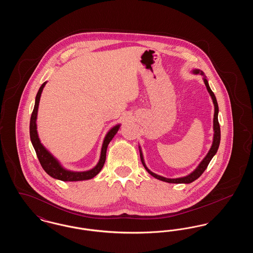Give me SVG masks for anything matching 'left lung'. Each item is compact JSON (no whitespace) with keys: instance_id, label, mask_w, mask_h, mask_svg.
I'll use <instances>...</instances> for the list:
<instances>
[{"instance_id":"8db88e82","label":"left lung","mask_w":253,"mask_h":253,"mask_svg":"<svg viewBox=\"0 0 253 253\" xmlns=\"http://www.w3.org/2000/svg\"><path fill=\"white\" fill-rule=\"evenodd\" d=\"M194 74H203L202 71L200 70H193ZM205 85L210 93V95L212 98V101H213V104H214V118H213V130H214V134H213V142L211 145V150L209 151L208 155L206 156L204 159L202 160V162L199 164V166L197 168L193 170V172L187 176H184V177H180V178H174V179H170V178H166V177H163V176H160V175H157L156 173H154L153 171H151L149 169L146 167L145 165L144 160H143V157H142V154L140 152V158H141V162L144 166V168L146 169V170L151 174L153 175L154 177H156L159 180L164 181V182H168V183H186V184H189V183H192L193 181L196 180L203 172L205 171V169L208 167L210 161L211 160V158L213 157V156L216 154L217 150L219 148V144H220V125H219V122H218V104H217L216 97L214 96L213 92L211 91V89L210 88L209 84H208V81L204 79Z\"/></svg>"}]
</instances>
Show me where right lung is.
<instances>
[{
    "label": "right lung",
    "mask_w": 253,
    "mask_h": 253,
    "mask_svg": "<svg viewBox=\"0 0 253 253\" xmlns=\"http://www.w3.org/2000/svg\"><path fill=\"white\" fill-rule=\"evenodd\" d=\"M45 84L46 83H43L42 86L40 87L39 91H38L35 106L33 109L32 115H31L30 127H29L30 139H31L32 145L35 149L38 159H39L42 169L53 178H56V179L61 181H80L91 179L94 176H96V174L100 171V169L103 167V165L105 163V160H106L107 147H108L110 141L112 140V138L115 136V134L119 131L120 125H117L114 128H112L109 131L108 133L106 134V136L104 138V141H103V145H102V149H101L100 159H99V161H98V163H97V165L95 168L92 169L90 170H87V171H80V172L70 171V170H67V169L62 168L60 166V163L57 161V159L54 158L53 156L41 143V141L39 139V136H38V132H37V113H38V107H39L41 94L42 92V89H43Z\"/></svg>",
    "instance_id": "1"
}]
</instances>
